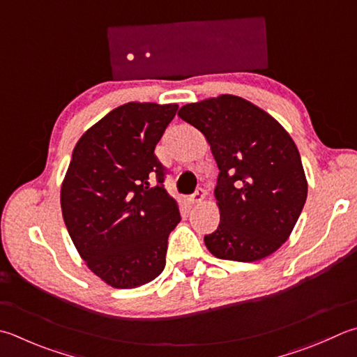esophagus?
I'll return each mask as SVG.
<instances>
[{"label": "esophagus", "instance_id": "esophagus-1", "mask_svg": "<svg viewBox=\"0 0 357 357\" xmlns=\"http://www.w3.org/2000/svg\"><path fill=\"white\" fill-rule=\"evenodd\" d=\"M205 196H206V191L202 190V188H199V190L191 196L190 202H191V204H200V202H204Z\"/></svg>", "mask_w": 357, "mask_h": 357}]
</instances>
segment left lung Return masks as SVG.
Returning a JSON list of instances; mask_svg holds the SVG:
<instances>
[{
	"label": "left lung",
	"instance_id": "obj_1",
	"mask_svg": "<svg viewBox=\"0 0 357 357\" xmlns=\"http://www.w3.org/2000/svg\"><path fill=\"white\" fill-rule=\"evenodd\" d=\"M178 116L204 133L219 167L218 230L205 245L219 259L253 262L291 236L307 196L300 152L287 130L250 100L220 95Z\"/></svg>",
	"mask_w": 357,
	"mask_h": 357
}]
</instances>
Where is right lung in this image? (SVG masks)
<instances>
[{"mask_svg":"<svg viewBox=\"0 0 357 357\" xmlns=\"http://www.w3.org/2000/svg\"><path fill=\"white\" fill-rule=\"evenodd\" d=\"M177 110V104L127 102L74 146L60 188L62 216L86 267L112 287H139L165 268L180 213L153 152Z\"/></svg>","mask_w":357,"mask_h":357,"instance_id":"obj_1","label":"right lung"}]
</instances>
